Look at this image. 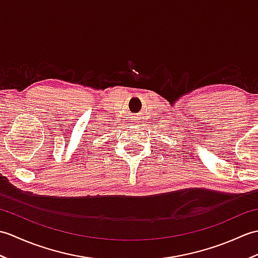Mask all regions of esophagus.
Here are the masks:
<instances>
[{
  "mask_svg": "<svg viewBox=\"0 0 258 258\" xmlns=\"http://www.w3.org/2000/svg\"><path fill=\"white\" fill-rule=\"evenodd\" d=\"M133 118H134V117H133ZM134 120H138V119H134ZM138 123H139V122H138Z\"/></svg>",
  "mask_w": 258,
  "mask_h": 258,
  "instance_id": "obj_1",
  "label": "esophagus"
}]
</instances>
